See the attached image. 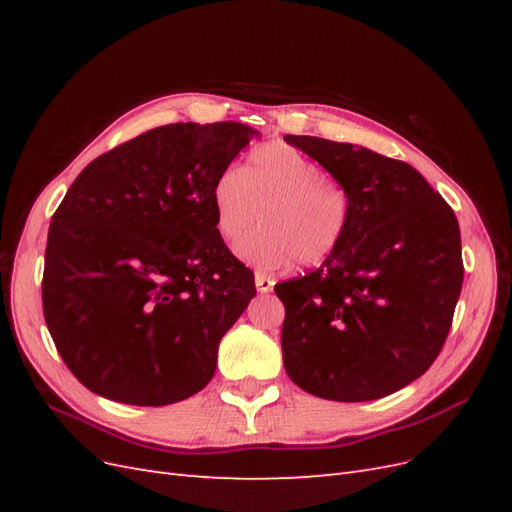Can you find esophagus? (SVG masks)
Here are the masks:
<instances>
[{
    "label": "esophagus",
    "instance_id": "esophagus-1",
    "mask_svg": "<svg viewBox=\"0 0 512 512\" xmlns=\"http://www.w3.org/2000/svg\"><path fill=\"white\" fill-rule=\"evenodd\" d=\"M275 286V280L265 273H256V290L258 292H271Z\"/></svg>",
    "mask_w": 512,
    "mask_h": 512
}]
</instances>
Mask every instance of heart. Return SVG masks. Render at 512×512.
<instances>
[{
    "instance_id": "b5f03b06",
    "label": "heart",
    "mask_w": 512,
    "mask_h": 512,
    "mask_svg": "<svg viewBox=\"0 0 512 512\" xmlns=\"http://www.w3.org/2000/svg\"><path fill=\"white\" fill-rule=\"evenodd\" d=\"M220 237L239 241L262 209V226L237 247L239 256L262 271L318 267L344 241L352 203L344 183L286 143L252 149L241 170L224 168L211 188Z\"/></svg>"
}]
</instances>
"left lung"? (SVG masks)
<instances>
[{
    "label": "left lung",
    "instance_id": "8db88e82",
    "mask_svg": "<svg viewBox=\"0 0 512 512\" xmlns=\"http://www.w3.org/2000/svg\"><path fill=\"white\" fill-rule=\"evenodd\" d=\"M284 141L346 185L350 226L322 267L275 286L284 367L299 389L371 401L423 376L463 284L455 211L410 164L318 136Z\"/></svg>",
    "mask_w": 512,
    "mask_h": 512
}]
</instances>
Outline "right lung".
<instances>
[{"instance_id": "right-lung-1", "label": "right lung", "mask_w": 512, "mask_h": 512, "mask_svg": "<svg viewBox=\"0 0 512 512\" xmlns=\"http://www.w3.org/2000/svg\"><path fill=\"white\" fill-rule=\"evenodd\" d=\"M260 132L168 123L102 153L53 213L42 309L61 359L96 395L168 406L205 389L256 294L215 224L213 181Z\"/></svg>"}]
</instances>
